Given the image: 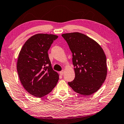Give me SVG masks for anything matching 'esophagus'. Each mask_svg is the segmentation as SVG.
I'll return each mask as SVG.
<instances>
[{
    "label": "esophagus",
    "instance_id": "1",
    "mask_svg": "<svg viewBox=\"0 0 124 124\" xmlns=\"http://www.w3.org/2000/svg\"><path fill=\"white\" fill-rule=\"evenodd\" d=\"M63 73H64V70H61V72H60V75L63 76Z\"/></svg>",
    "mask_w": 124,
    "mask_h": 124
}]
</instances>
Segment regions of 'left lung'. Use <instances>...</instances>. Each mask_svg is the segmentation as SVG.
<instances>
[{"label":"left lung","instance_id":"1","mask_svg":"<svg viewBox=\"0 0 124 124\" xmlns=\"http://www.w3.org/2000/svg\"><path fill=\"white\" fill-rule=\"evenodd\" d=\"M72 53L75 78L68 84L82 95H90L99 90L107 74V59L101 46L79 32L62 35Z\"/></svg>","mask_w":124,"mask_h":124}]
</instances>
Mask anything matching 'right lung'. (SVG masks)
<instances>
[{
    "mask_svg": "<svg viewBox=\"0 0 124 124\" xmlns=\"http://www.w3.org/2000/svg\"><path fill=\"white\" fill-rule=\"evenodd\" d=\"M57 35L38 34L27 40L19 53L17 70L23 88L31 95L41 98L50 93L59 79L52 69L48 51Z\"/></svg>",
    "mask_w": 124,
    "mask_h": 124,
    "instance_id": "obj_1",
    "label": "right lung"
}]
</instances>
